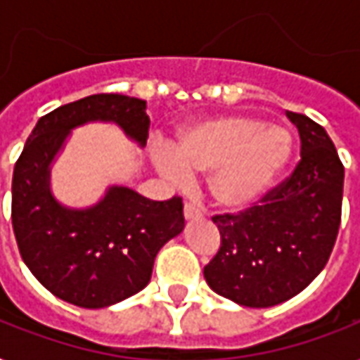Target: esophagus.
Returning a JSON list of instances; mask_svg holds the SVG:
<instances>
[{
	"label": "esophagus",
	"instance_id": "1",
	"mask_svg": "<svg viewBox=\"0 0 360 360\" xmlns=\"http://www.w3.org/2000/svg\"><path fill=\"white\" fill-rule=\"evenodd\" d=\"M183 214L187 220H195V218H200V210L193 202H185V208H183Z\"/></svg>",
	"mask_w": 360,
	"mask_h": 360
}]
</instances>
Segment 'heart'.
<instances>
[{
	"mask_svg": "<svg viewBox=\"0 0 360 360\" xmlns=\"http://www.w3.org/2000/svg\"><path fill=\"white\" fill-rule=\"evenodd\" d=\"M292 150L288 128L245 115H224L179 128L173 155L155 152V165L172 179L185 177V172L208 173L206 187L216 205L245 210L271 191Z\"/></svg>",
	"mask_w": 360,
	"mask_h": 360,
	"instance_id": "1",
	"label": "heart"
}]
</instances>
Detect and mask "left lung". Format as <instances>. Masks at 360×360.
Segmentation results:
<instances>
[{
	"label": "left lung",
	"instance_id": "obj_1",
	"mask_svg": "<svg viewBox=\"0 0 360 360\" xmlns=\"http://www.w3.org/2000/svg\"><path fill=\"white\" fill-rule=\"evenodd\" d=\"M300 134V162L265 197L238 214H216L220 250L205 267L208 286L248 308L302 292L326 267L343 202V163L328 132L286 112Z\"/></svg>",
	"mask_w": 360,
	"mask_h": 360
}]
</instances>
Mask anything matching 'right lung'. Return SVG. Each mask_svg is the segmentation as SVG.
Returning <instances> with one entry per match:
<instances>
[{"instance_id":"obj_1","label":"right lung","mask_w":360,"mask_h":360,"mask_svg":"<svg viewBox=\"0 0 360 360\" xmlns=\"http://www.w3.org/2000/svg\"><path fill=\"white\" fill-rule=\"evenodd\" d=\"M103 120L146 144V101L119 93L89 95L40 117L15 163L11 220L22 261L44 288L79 308H105L140 292L154 259L183 232V200H150L110 187L91 208H68L50 193V163L70 130Z\"/></svg>"}]
</instances>
